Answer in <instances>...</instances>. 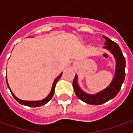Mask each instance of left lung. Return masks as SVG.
Segmentation results:
<instances>
[{"instance_id":"obj_1","label":"left lung","mask_w":133,"mask_h":133,"mask_svg":"<svg viewBox=\"0 0 133 133\" xmlns=\"http://www.w3.org/2000/svg\"><path fill=\"white\" fill-rule=\"evenodd\" d=\"M106 39V43L104 48L109 50L112 54L116 60V68L115 74L113 78L112 82L107 87V89L97 93L96 95H89L85 93L79 88L77 83V76L76 75L73 81V87L76 95L79 99L86 103L91 105H101L106 103L109 100L114 98L118 94L119 91L125 79V66L126 62L125 58L119 48L118 44L114 42L111 39L106 36H103Z\"/></svg>"}]
</instances>
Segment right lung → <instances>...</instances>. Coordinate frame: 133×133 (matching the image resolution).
I'll return each mask as SVG.
<instances>
[{
	"label": "right lung",
	"instance_id": "right-lung-1",
	"mask_svg": "<svg viewBox=\"0 0 133 133\" xmlns=\"http://www.w3.org/2000/svg\"><path fill=\"white\" fill-rule=\"evenodd\" d=\"M62 74L61 73L60 75H59V77H57V78H56L55 79V80H54V83H53V86H52V89H51V91H50V92L49 95L46 98L43 99V100H42V101H21V100H20V99H18V97H16L14 95V94L12 92V91H11L10 89H9V85H8V83H7V79H6V84H7V85H8V87H9V90H10V91H11L12 95V96H13V97H14L15 99L18 101L19 103L22 104V105H24V106H27V107H41V106H43V105L46 104L48 102H49V101L51 100V98H52V97H53V96H54V91H55L56 84V83L58 82V80L59 79V78L62 77Z\"/></svg>",
	"mask_w": 133,
	"mask_h": 133
}]
</instances>
